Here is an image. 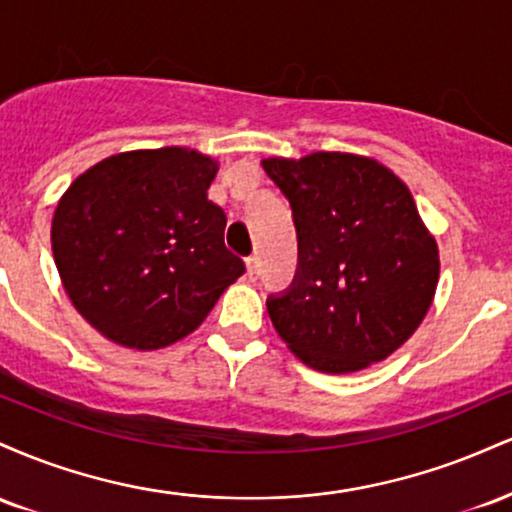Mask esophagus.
Instances as JSON below:
<instances>
[{
	"instance_id": "1",
	"label": "esophagus",
	"mask_w": 512,
	"mask_h": 512,
	"mask_svg": "<svg viewBox=\"0 0 512 512\" xmlns=\"http://www.w3.org/2000/svg\"><path fill=\"white\" fill-rule=\"evenodd\" d=\"M245 267H248V272H245L248 281H257V276H260V260H257V257H248V260H245Z\"/></svg>"
}]
</instances>
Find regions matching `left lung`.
<instances>
[{"label":"left lung","instance_id":"obj_1","mask_svg":"<svg viewBox=\"0 0 512 512\" xmlns=\"http://www.w3.org/2000/svg\"><path fill=\"white\" fill-rule=\"evenodd\" d=\"M293 209L298 269L267 301L274 330L305 366L356 373L395 354L436 296L438 243L409 187L375 158L315 151L264 158Z\"/></svg>","mask_w":512,"mask_h":512}]
</instances>
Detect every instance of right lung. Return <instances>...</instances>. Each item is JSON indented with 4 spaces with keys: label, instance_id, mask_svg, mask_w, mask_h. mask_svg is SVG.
<instances>
[{
    "label": "right lung",
    "instance_id": "right-lung-1",
    "mask_svg": "<svg viewBox=\"0 0 512 512\" xmlns=\"http://www.w3.org/2000/svg\"><path fill=\"white\" fill-rule=\"evenodd\" d=\"M216 173L211 156L166 146L103 158L67 187L52 255L69 301L105 339L137 351L175 344L245 272L207 197Z\"/></svg>",
    "mask_w": 512,
    "mask_h": 512
}]
</instances>
